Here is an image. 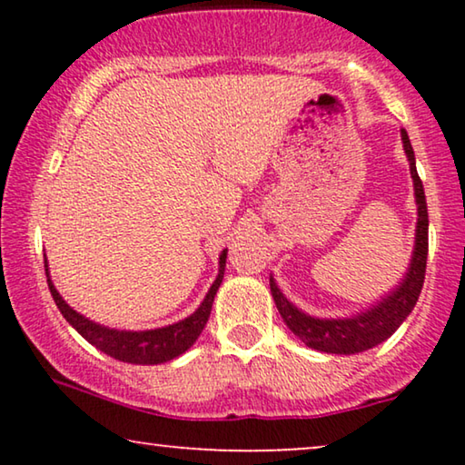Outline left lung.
Segmentation results:
<instances>
[{
	"label": "left lung",
	"mask_w": 465,
	"mask_h": 465,
	"mask_svg": "<svg viewBox=\"0 0 465 465\" xmlns=\"http://www.w3.org/2000/svg\"><path fill=\"white\" fill-rule=\"evenodd\" d=\"M402 143L404 152L411 163V175L415 182V196H417V234H415V252H412L411 269L406 272L404 282L391 292L390 296L383 298L377 307H372L366 313L347 317V320H317V317L304 315L298 311L288 298L282 294L277 283L271 277V292L275 298L277 311L282 313L285 326L301 339L304 345L323 353H341L351 355L368 349L377 347L379 342L390 339L396 332L411 311L415 309L417 298L421 294L423 279H425V264H428V203H425V193L421 177L415 167V152H412L411 139L402 129Z\"/></svg>",
	"instance_id": "left-lung-1"
}]
</instances>
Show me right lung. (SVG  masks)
Segmentation results:
<instances>
[{
    "label": "right lung",
    "instance_id": "obj_1",
    "mask_svg": "<svg viewBox=\"0 0 465 465\" xmlns=\"http://www.w3.org/2000/svg\"><path fill=\"white\" fill-rule=\"evenodd\" d=\"M44 266H46V260H44ZM224 266H226V250L222 252L220 256L218 277H215L213 285L209 288L205 301L201 302V307L196 309L193 315L173 323V326L143 330V332H124V330H110V328L99 326V323H94L91 320H86V317H82L80 313H75V311L63 301L53 282H50V277H48V288L63 317H65V320L78 330V334L84 336L93 347H97L99 351L107 353L114 360L126 361V364L148 366V364H163V361L173 360L194 345V341L199 339L203 328H205L209 313H212L215 292H218L222 277H224Z\"/></svg>",
    "mask_w": 465,
    "mask_h": 465
}]
</instances>
